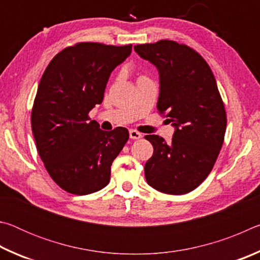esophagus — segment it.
Wrapping results in <instances>:
<instances>
[{"mask_svg":"<svg viewBox=\"0 0 260 260\" xmlns=\"http://www.w3.org/2000/svg\"><path fill=\"white\" fill-rule=\"evenodd\" d=\"M129 138H131L132 140H139V139L142 138V134L139 133L138 131L131 129V131H129Z\"/></svg>","mask_w":260,"mask_h":260,"instance_id":"34e87169","label":"esophagus"}]
</instances>
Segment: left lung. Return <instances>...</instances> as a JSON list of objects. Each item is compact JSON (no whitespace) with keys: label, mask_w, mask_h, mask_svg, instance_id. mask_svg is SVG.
<instances>
[{"label":"left lung","mask_w":260,"mask_h":260,"mask_svg":"<svg viewBox=\"0 0 260 260\" xmlns=\"http://www.w3.org/2000/svg\"><path fill=\"white\" fill-rule=\"evenodd\" d=\"M159 74L157 109L167 112L174 134L171 142L146 135L153 155L144 165L149 186L182 195L204 181L217 160L226 132V111L217 82L199 52L175 41L134 46Z\"/></svg>","instance_id":"1"}]
</instances>
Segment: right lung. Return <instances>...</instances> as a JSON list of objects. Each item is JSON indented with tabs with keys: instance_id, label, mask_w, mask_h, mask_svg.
I'll use <instances>...</instances> for the list:
<instances>
[{
	"instance_id": "right-lung-1",
	"label": "right lung",
	"mask_w": 260,
	"mask_h": 260,
	"mask_svg": "<svg viewBox=\"0 0 260 260\" xmlns=\"http://www.w3.org/2000/svg\"><path fill=\"white\" fill-rule=\"evenodd\" d=\"M131 52L132 45L78 43L58 52L43 73L32 109V132L48 173L65 191L87 195L110 181L112 161L128 131H102L88 113L102 103L110 74Z\"/></svg>"
}]
</instances>
